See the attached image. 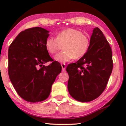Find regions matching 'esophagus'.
<instances>
[{"instance_id": "34e87169", "label": "esophagus", "mask_w": 126, "mask_h": 126, "mask_svg": "<svg viewBox=\"0 0 126 126\" xmlns=\"http://www.w3.org/2000/svg\"><path fill=\"white\" fill-rule=\"evenodd\" d=\"M61 66H62V70H63V71H64L66 69V65L65 64V63H63V64H61Z\"/></svg>"}]
</instances>
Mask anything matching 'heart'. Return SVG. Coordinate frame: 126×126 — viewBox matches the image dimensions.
Segmentation results:
<instances>
[{"label":"heart","instance_id":"1","mask_svg":"<svg viewBox=\"0 0 126 126\" xmlns=\"http://www.w3.org/2000/svg\"><path fill=\"white\" fill-rule=\"evenodd\" d=\"M63 45V51L56 55L54 60L65 63L86 54L90 47L89 37L78 29L69 28L58 32L56 38L49 36L45 41L46 49L51 54L57 53Z\"/></svg>","mask_w":126,"mask_h":126}]
</instances>
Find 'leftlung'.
<instances>
[{"mask_svg": "<svg viewBox=\"0 0 126 126\" xmlns=\"http://www.w3.org/2000/svg\"><path fill=\"white\" fill-rule=\"evenodd\" d=\"M113 66L109 43L98 28H94L86 54L66 67L69 94L81 102L97 98L106 88Z\"/></svg>", "mask_w": 126, "mask_h": 126, "instance_id": "1", "label": "left lung"}]
</instances>
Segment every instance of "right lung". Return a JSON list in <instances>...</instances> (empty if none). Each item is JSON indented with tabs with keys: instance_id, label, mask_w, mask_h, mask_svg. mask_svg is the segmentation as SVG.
I'll return each mask as SVG.
<instances>
[{
	"instance_id": "add662e5",
	"label": "right lung",
	"mask_w": 126,
	"mask_h": 126,
	"mask_svg": "<svg viewBox=\"0 0 126 126\" xmlns=\"http://www.w3.org/2000/svg\"><path fill=\"white\" fill-rule=\"evenodd\" d=\"M49 31L34 27L22 31L8 51V73L13 87L21 98L31 103L45 100L52 85L61 72L60 63L53 61L45 47Z\"/></svg>"
}]
</instances>
